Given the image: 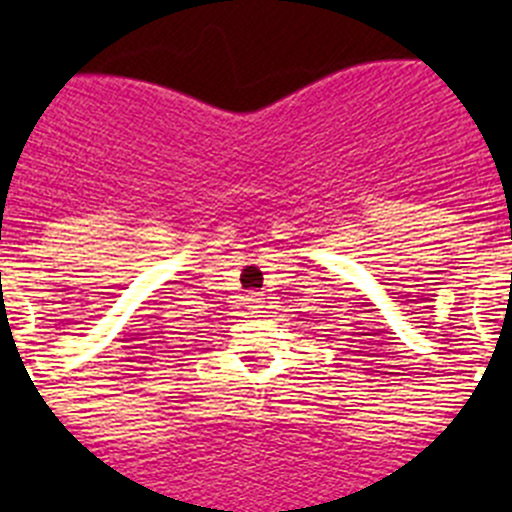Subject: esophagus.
<instances>
[{"instance_id": "obj_1", "label": "esophagus", "mask_w": 512, "mask_h": 512, "mask_svg": "<svg viewBox=\"0 0 512 512\" xmlns=\"http://www.w3.org/2000/svg\"><path fill=\"white\" fill-rule=\"evenodd\" d=\"M245 307L250 309L252 314H262V309H265V294L262 292H247L245 294Z\"/></svg>"}]
</instances>
